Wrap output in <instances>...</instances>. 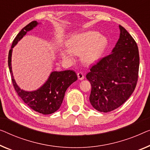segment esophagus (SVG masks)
<instances>
[{"label": "esophagus", "instance_id": "34e87169", "mask_svg": "<svg viewBox=\"0 0 150 150\" xmlns=\"http://www.w3.org/2000/svg\"><path fill=\"white\" fill-rule=\"evenodd\" d=\"M77 77H78V79L79 80H83L84 79V75L83 73L82 72H79L77 73Z\"/></svg>", "mask_w": 150, "mask_h": 150}]
</instances>
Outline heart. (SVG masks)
Here are the masks:
<instances>
[{
    "mask_svg": "<svg viewBox=\"0 0 150 150\" xmlns=\"http://www.w3.org/2000/svg\"><path fill=\"white\" fill-rule=\"evenodd\" d=\"M67 48H61L60 55L65 61L73 62L75 55H79L81 61L86 64L96 62L103 54L108 40L96 31H88L77 33L67 41Z\"/></svg>",
    "mask_w": 150,
    "mask_h": 150,
    "instance_id": "obj_1",
    "label": "heart"
}]
</instances>
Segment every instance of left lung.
<instances>
[{
    "instance_id": "8db88e82",
    "label": "left lung",
    "mask_w": 150,
    "mask_h": 150,
    "mask_svg": "<svg viewBox=\"0 0 150 150\" xmlns=\"http://www.w3.org/2000/svg\"><path fill=\"white\" fill-rule=\"evenodd\" d=\"M120 37L112 53L91 67L89 102L98 111L108 112L123 104L137 85L139 67L138 47L133 37L119 25Z\"/></svg>"
}]
</instances>
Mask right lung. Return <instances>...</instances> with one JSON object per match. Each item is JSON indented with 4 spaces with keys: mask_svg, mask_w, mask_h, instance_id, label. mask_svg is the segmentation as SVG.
<instances>
[{
    "mask_svg": "<svg viewBox=\"0 0 150 150\" xmlns=\"http://www.w3.org/2000/svg\"><path fill=\"white\" fill-rule=\"evenodd\" d=\"M38 25V23L36 21H32L24 27L17 35L8 52V64L13 86L18 96L32 110L43 115H50L59 110L62 104L66 90L73 82L77 81V76L75 71L71 70L53 71L43 86L36 90L25 91L21 89L17 86L13 77L11 67L13 48L20 40L23 38L27 32L33 30Z\"/></svg>",
    "mask_w": 150,
    "mask_h": 150,
    "instance_id": "1",
    "label": "right lung"
}]
</instances>
